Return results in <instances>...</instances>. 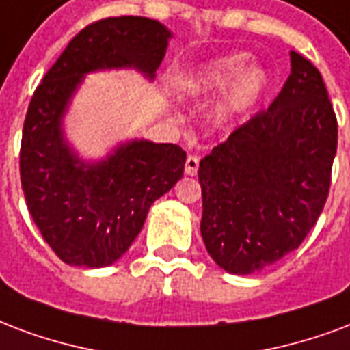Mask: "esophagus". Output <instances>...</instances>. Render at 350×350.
Instances as JSON below:
<instances>
[{"instance_id": "obj_1", "label": "esophagus", "mask_w": 350, "mask_h": 350, "mask_svg": "<svg viewBox=\"0 0 350 350\" xmlns=\"http://www.w3.org/2000/svg\"><path fill=\"white\" fill-rule=\"evenodd\" d=\"M198 172V157L196 155H187V159H185V174L189 176H195Z\"/></svg>"}]
</instances>
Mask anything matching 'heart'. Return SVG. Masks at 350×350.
Returning <instances> with one entry per match:
<instances>
[{
    "label": "heart",
    "mask_w": 350,
    "mask_h": 350,
    "mask_svg": "<svg viewBox=\"0 0 350 350\" xmlns=\"http://www.w3.org/2000/svg\"><path fill=\"white\" fill-rule=\"evenodd\" d=\"M248 55L237 53L217 59L191 72L180 81L185 98H206L224 90L217 105V116L228 120L245 113L260 102L269 87L267 72L260 66H248Z\"/></svg>",
    "instance_id": "1"
}]
</instances>
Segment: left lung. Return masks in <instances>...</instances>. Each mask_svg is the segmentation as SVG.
<instances>
[{
	"mask_svg": "<svg viewBox=\"0 0 350 350\" xmlns=\"http://www.w3.org/2000/svg\"><path fill=\"white\" fill-rule=\"evenodd\" d=\"M291 74L200 161L202 239L224 271L250 274L300 247L325 208L338 120L321 72L291 51Z\"/></svg>",
	"mask_w": 350,
	"mask_h": 350,
	"instance_id": "8db88e82",
	"label": "left lung"
}]
</instances>
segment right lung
I'll return each instance as SVG.
<instances>
[{"mask_svg":"<svg viewBox=\"0 0 350 350\" xmlns=\"http://www.w3.org/2000/svg\"><path fill=\"white\" fill-rule=\"evenodd\" d=\"M170 31L150 18H103L83 27L31 98L20 146L23 196L44 241L64 263L105 267L141 232L150 206L183 176L178 144L131 141L105 161L85 165L61 131L83 74L133 66L155 76Z\"/></svg>","mask_w":350,"mask_h":350,"instance_id":"add662e5","label":"right lung"}]
</instances>
